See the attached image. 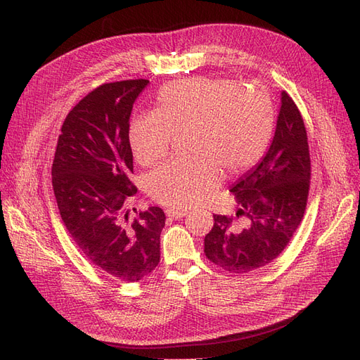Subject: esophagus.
<instances>
[{
	"instance_id": "1",
	"label": "esophagus",
	"mask_w": 360,
	"mask_h": 360,
	"mask_svg": "<svg viewBox=\"0 0 360 360\" xmlns=\"http://www.w3.org/2000/svg\"><path fill=\"white\" fill-rule=\"evenodd\" d=\"M188 214V210H177V209H167V216L171 219H180Z\"/></svg>"
}]
</instances>
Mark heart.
<instances>
[{
  "label": "heart",
  "instance_id": "obj_1",
  "mask_svg": "<svg viewBox=\"0 0 360 360\" xmlns=\"http://www.w3.org/2000/svg\"><path fill=\"white\" fill-rule=\"evenodd\" d=\"M274 126V102L263 86L200 76L163 86L155 112L132 120L129 141L135 159L150 167L169 155L174 138L188 135L193 158L171 160L147 177L151 198L186 209L219 184V167L226 174L252 168L266 153Z\"/></svg>",
  "mask_w": 360,
  "mask_h": 360
}]
</instances>
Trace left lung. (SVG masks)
I'll use <instances>...</instances> for the list:
<instances>
[{"mask_svg":"<svg viewBox=\"0 0 360 360\" xmlns=\"http://www.w3.org/2000/svg\"><path fill=\"white\" fill-rule=\"evenodd\" d=\"M309 179L307 129L296 103L282 91L271 144L231 186L238 204L236 216L213 214V228L204 238L205 257L230 274H248L271 263L303 219Z\"/></svg>","mask_w":360,"mask_h":360,"instance_id":"8db88e82","label":"left lung"}]
</instances>
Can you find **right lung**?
<instances>
[{
	"label": "right lung",
	"instance_id": "obj_1",
	"mask_svg": "<svg viewBox=\"0 0 360 360\" xmlns=\"http://www.w3.org/2000/svg\"><path fill=\"white\" fill-rule=\"evenodd\" d=\"M148 82H110L86 94L64 120L52 163L53 193L75 243L94 266L126 282L159 264L167 219L159 207L129 219L127 202L136 192L129 180V118Z\"/></svg>",
	"mask_w": 360,
	"mask_h": 360
}]
</instances>
